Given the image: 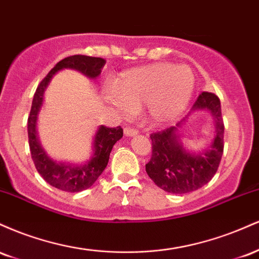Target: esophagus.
<instances>
[{
	"mask_svg": "<svg viewBox=\"0 0 259 259\" xmlns=\"http://www.w3.org/2000/svg\"><path fill=\"white\" fill-rule=\"evenodd\" d=\"M138 133V130L133 129V127H125V129H124V134H125L126 136H130V138H132V136H136Z\"/></svg>",
	"mask_w": 259,
	"mask_h": 259,
	"instance_id": "obj_1",
	"label": "esophagus"
}]
</instances>
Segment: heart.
<instances>
[{
    "label": "heart",
    "instance_id": "heart-1",
    "mask_svg": "<svg viewBox=\"0 0 259 259\" xmlns=\"http://www.w3.org/2000/svg\"><path fill=\"white\" fill-rule=\"evenodd\" d=\"M195 76L186 65L153 63L121 73L108 101L123 115L145 106L152 126H167L179 119L191 101Z\"/></svg>",
    "mask_w": 259,
    "mask_h": 259
}]
</instances>
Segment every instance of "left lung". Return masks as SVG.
Returning <instances> with one entry per match:
<instances>
[{"mask_svg": "<svg viewBox=\"0 0 259 259\" xmlns=\"http://www.w3.org/2000/svg\"><path fill=\"white\" fill-rule=\"evenodd\" d=\"M208 110L215 119L216 133L211 146L200 154L187 151L182 146L177 126L151 134L152 157L146 164L147 175L157 186L170 194H187L206 185L214 177L224 150V123L221 100L212 92H202L191 111ZM191 112L189 113V115Z\"/></svg>", "mask_w": 259, "mask_h": 259, "instance_id": "8db88e82", "label": "left lung"}]
</instances>
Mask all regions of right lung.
<instances>
[{
	"instance_id": "right-lung-1",
	"label": "right lung",
	"mask_w": 259,
	"mask_h": 259,
	"mask_svg": "<svg viewBox=\"0 0 259 259\" xmlns=\"http://www.w3.org/2000/svg\"><path fill=\"white\" fill-rule=\"evenodd\" d=\"M105 64L106 61L103 58L82 55L70 56V57L62 59L38 84L34 99H32L30 115L28 118V138L31 158L34 160L38 174L50 185L63 191L79 192L94 185L95 181L99 179V177L107 167L109 154L114 144L123 138V129L120 126L107 127L101 125L97 129L94 139V153L91 158L84 164L56 162L47 156L37 139L36 121L38 112L44 102L45 90L49 86L53 75L59 70L69 68V69L78 70L88 78L95 79L102 72Z\"/></svg>"
}]
</instances>
